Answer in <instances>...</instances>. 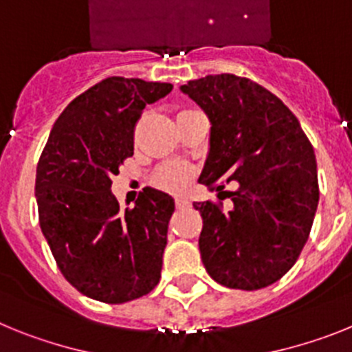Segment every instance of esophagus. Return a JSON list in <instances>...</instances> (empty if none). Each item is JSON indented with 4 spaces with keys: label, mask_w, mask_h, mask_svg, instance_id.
I'll list each match as a JSON object with an SVG mask.
<instances>
[{
    "label": "esophagus",
    "mask_w": 352,
    "mask_h": 352,
    "mask_svg": "<svg viewBox=\"0 0 352 352\" xmlns=\"http://www.w3.org/2000/svg\"><path fill=\"white\" fill-rule=\"evenodd\" d=\"M175 206L177 209H184V207H189V200L184 197H175Z\"/></svg>",
    "instance_id": "obj_1"
}]
</instances>
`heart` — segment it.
I'll list each match as a JSON object with an SVG mask.
<instances>
[{"mask_svg": "<svg viewBox=\"0 0 352 352\" xmlns=\"http://www.w3.org/2000/svg\"><path fill=\"white\" fill-rule=\"evenodd\" d=\"M189 179H191L189 168H186L184 164L173 163L159 168L154 177H152V182L157 188L166 189V191H180V189H184L188 186Z\"/></svg>", "mask_w": 352, "mask_h": 352, "instance_id": "heart-1", "label": "heart"}]
</instances>
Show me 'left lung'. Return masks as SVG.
<instances>
[{"mask_svg": "<svg viewBox=\"0 0 352 352\" xmlns=\"http://www.w3.org/2000/svg\"><path fill=\"white\" fill-rule=\"evenodd\" d=\"M180 90L210 120L209 155L200 184L234 201H195L201 262L214 282L258 290L278 282L307 244L319 204L316 154L294 113L248 78L216 74ZM235 179V192H223Z\"/></svg>", "mask_w": 352, "mask_h": 352, "instance_id": "left-lung-1", "label": "left lung"}]
</instances>
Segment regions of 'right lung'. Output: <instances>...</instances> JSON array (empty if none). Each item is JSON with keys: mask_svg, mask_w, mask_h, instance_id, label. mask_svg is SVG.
<instances>
[{"mask_svg": "<svg viewBox=\"0 0 352 352\" xmlns=\"http://www.w3.org/2000/svg\"><path fill=\"white\" fill-rule=\"evenodd\" d=\"M170 83L102 79L76 97L54 122L36 164L38 221L67 282L102 303H127L159 283L170 195L143 188L134 207H120L111 177L134 154V127L146 104Z\"/></svg>", "mask_w": 352, "mask_h": 352, "instance_id": "right-lung-1", "label": "right lung"}]
</instances>
